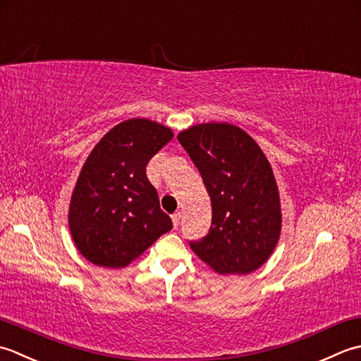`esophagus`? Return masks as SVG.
<instances>
[{
  "instance_id": "esophagus-1",
  "label": "esophagus",
  "mask_w": 361,
  "mask_h": 361,
  "mask_svg": "<svg viewBox=\"0 0 361 361\" xmlns=\"http://www.w3.org/2000/svg\"><path fill=\"white\" fill-rule=\"evenodd\" d=\"M171 219H173V226L174 227H178L179 226V223H180V213L178 212V213H174V215L171 216Z\"/></svg>"
}]
</instances>
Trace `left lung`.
<instances>
[{
    "instance_id": "obj_1",
    "label": "left lung",
    "mask_w": 361,
    "mask_h": 361,
    "mask_svg": "<svg viewBox=\"0 0 361 361\" xmlns=\"http://www.w3.org/2000/svg\"><path fill=\"white\" fill-rule=\"evenodd\" d=\"M212 201V226L190 247L218 274H249L274 252L282 209L273 168L255 140L229 123L195 124L178 135Z\"/></svg>"
}]
</instances>
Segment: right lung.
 <instances>
[{
	"label": "right lung",
	"mask_w": 361,
	"mask_h": 361,
	"mask_svg": "<svg viewBox=\"0 0 361 361\" xmlns=\"http://www.w3.org/2000/svg\"><path fill=\"white\" fill-rule=\"evenodd\" d=\"M173 130L148 118L116 124L88 154L73 190L68 226L79 254L102 268H124L173 229L146 165Z\"/></svg>",
	"instance_id": "add662e5"
}]
</instances>
